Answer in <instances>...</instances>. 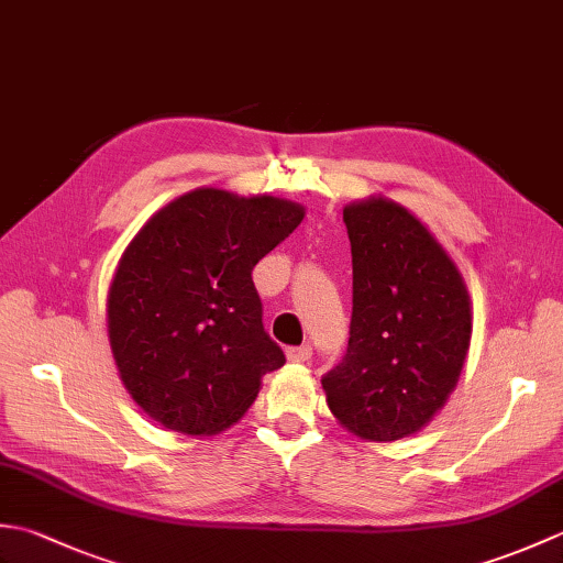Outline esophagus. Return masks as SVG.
<instances>
[{"label": "esophagus", "mask_w": 563, "mask_h": 563, "mask_svg": "<svg viewBox=\"0 0 563 563\" xmlns=\"http://www.w3.org/2000/svg\"><path fill=\"white\" fill-rule=\"evenodd\" d=\"M285 355H288L290 363H307L312 357V345H292V349L285 351Z\"/></svg>", "instance_id": "34e87169"}]
</instances>
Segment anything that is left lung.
Here are the masks:
<instances>
[{
	"label": "left lung",
	"instance_id": "left-lung-1",
	"mask_svg": "<svg viewBox=\"0 0 563 563\" xmlns=\"http://www.w3.org/2000/svg\"><path fill=\"white\" fill-rule=\"evenodd\" d=\"M343 222L353 254L351 339L321 387L353 435L409 438L457 387L472 339L470 295L448 251L399 202H351Z\"/></svg>",
	"mask_w": 563,
	"mask_h": 563
}]
</instances>
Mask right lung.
<instances>
[{"mask_svg":"<svg viewBox=\"0 0 563 563\" xmlns=\"http://www.w3.org/2000/svg\"><path fill=\"white\" fill-rule=\"evenodd\" d=\"M273 196L196 188L154 212L109 288V341L130 397L184 435H218L285 355L263 329L256 263L302 222Z\"/></svg>","mask_w":563,"mask_h":563,"instance_id":"add662e5","label":"right lung"}]
</instances>
